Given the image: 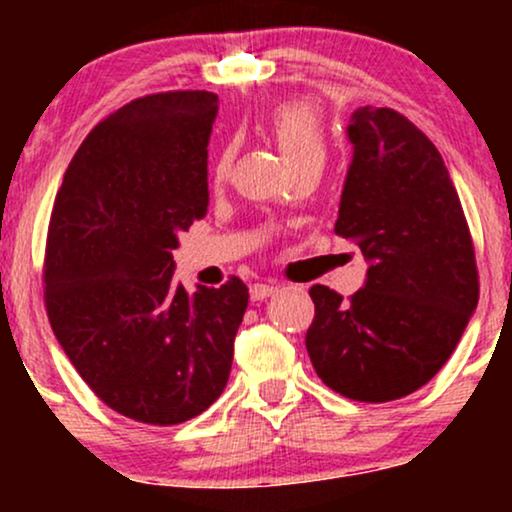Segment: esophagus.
I'll return each mask as SVG.
<instances>
[{
  "label": "esophagus",
  "instance_id": "obj_1",
  "mask_svg": "<svg viewBox=\"0 0 512 512\" xmlns=\"http://www.w3.org/2000/svg\"><path fill=\"white\" fill-rule=\"evenodd\" d=\"M276 291H279V286H274V284H252L250 286L252 301H262V298L274 296Z\"/></svg>",
  "mask_w": 512,
  "mask_h": 512
}]
</instances>
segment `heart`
Here are the masks:
<instances>
[{"mask_svg": "<svg viewBox=\"0 0 512 512\" xmlns=\"http://www.w3.org/2000/svg\"><path fill=\"white\" fill-rule=\"evenodd\" d=\"M267 127L272 137L289 158L293 168L303 163H322L327 154V137L322 117L308 101H286L269 110ZM231 151H223L214 166V178L221 180L228 170Z\"/></svg>", "mask_w": 512, "mask_h": 512, "instance_id": "heart-1", "label": "heart"}]
</instances>
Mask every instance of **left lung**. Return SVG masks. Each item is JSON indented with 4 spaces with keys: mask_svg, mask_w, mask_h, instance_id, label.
I'll list each match as a JSON object with an SVG mask.
<instances>
[{
    "mask_svg": "<svg viewBox=\"0 0 512 512\" xmlns=\"http://www.w3.org/2000/svg\"><path fill=\"white\" fill-rule=\"evenodd\" d=\"M334 233L368 260L349 301L315 284L305 349L330 390L392 402L445 366L479 301L472 233L443 156L392 108H358Z\"/></svg>",
    "mask_w": 512,
    "mask_h": 512,
    "instance_id": "8db88e82",
    "label": "left lung"
}]
</instances>
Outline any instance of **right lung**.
<instances>
[{"instance_id": "right-lung-1", "label": "right lung", "mask_w": 512, "mask_h": 512, "mask_svg": "<svg viewBox=\"0 0 512 512\" xmlns=\"http://www.w3.org/2000/svg\"><path fill=\"white\" fill-rule=\"evenodd\" d=\"M219 96L151 93L98 122L57 190L45 310L76 373L117 414L190 421L219 399L248 286L187 293L178 233L207 214V144Z\"/></svg>"}]
</instances>
